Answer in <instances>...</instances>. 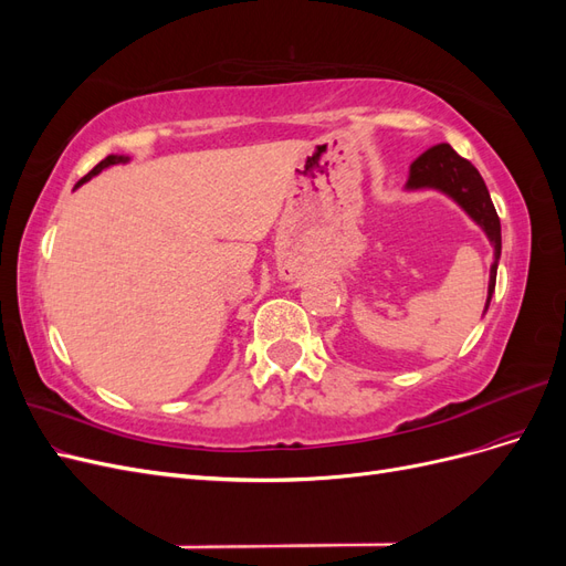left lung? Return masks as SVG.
Instances as JSON below:
<instances>
[{
  "instance_id": "obj_1",
  "label": "left lung",
  "mask_w": 566,
  "mask_h": 566,
  "mask_svg": "<svg viewBox=\"0 0 566 566\" xmlns=\"http://www.w3.org/2000/svg\"><path fill=\"white\" fill-rule=\"evenodd\" d=\"M406 188H437V191L453 198L462 210H465L479 227L484 229L486 238L493 245V264L489 276V297L486 310L491 304V295L495 290V271H499L501 260V219L495 214V208L489 196V188L476 172V167L460 158L449 144H439L427 148L418 160L410 165V175Z\"/></svg>"
}]
</instances>
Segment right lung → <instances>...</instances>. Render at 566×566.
I'll list each match as a JSON object with an SVG mask.
<instances>
[{
	"instance_id": "right-lung-1",
	"label": "right lung",
	"mask_w": 566,
	"mask_h": 566,
	"mask_svg": "<svg viewBox=\"0 0 566 566\" xmlns=\"http://www.w3.org/2000/svg\"><path fill=\"white\" fill-rule=\"evenodd\" d=\"M127 160H129L127 156H108L106 160H101V163H98V165H96V167L92 169V172H90V175H84V177H82V179H80V181H77L75 186H82L84 181H90L92 177H96V175L101 172V169H106V167H111V165H119V163H127Z\"/></svg>"
}]
</instances>
